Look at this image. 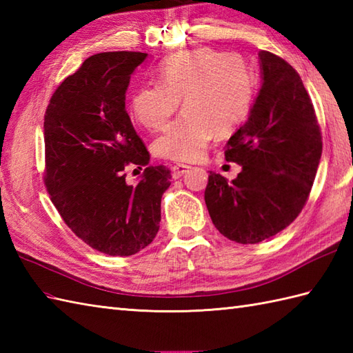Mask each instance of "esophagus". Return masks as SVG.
I'll list each match as a JSON object with an SVG mask.
<instances>
[{
  "label": "esophagus",
  "instance_id": "34e87169",
  "mask_svg": "<svg viewBox=\"0 0 353 353\" xmlns=\"http://www.w3.org/2000/svg\"><path fill=\"white\" fill-rule=\"evenodd\" d=\"M190 165H185V163H176L174 167H172V177L174 179H181L183 174L190 171Z\"/></svg>",
  "mask_w": 353,
  "mask_h": 353
}]
</instances>
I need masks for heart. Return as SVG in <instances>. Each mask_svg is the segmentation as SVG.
<instances>
[{
	"label": "heart",
	"mask_w": 353,
	"mask_h": 353,
	"mask_svg": "<svg viewBox=\"0 0 353 353\" xmlns=\"http://www.w3.org/2000/svg\"><path fill=\"white\" fill-rule=\"evenodd\" d=\"M159 85L139 86L129 110L134 123L157 132L182 100V117L154 141L162 159L190 162L203 154L214 134L236 130L249 112L253 81L241 57L214 50L172 54L156 71Z\"/></svg>",
	"instance_id": "b5f03b06"
}]
</instances>
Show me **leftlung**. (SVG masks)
<instances>
[{
    "label": "left lung",
    "instance_id": "left-lung-1",
    "mask_svg": "<svg viewBox=\"0 0 353 353\" xmlns=\"http://www.w3.org/2000/svg\"><path fill=\"white\" fill-rule=\"evenodd\" d=\"M258 57V97L224 152L241 171L232 182L209 171L205 191L214 226L239 244H258L296 220L321 157L320 127L301 76L273 52Z\"/></svg>",
    "mask_w": 353,
    "mask_h": 353
}]
</instances>
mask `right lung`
<instances>
[{"instance_id":"add662e5","label":"right lung","mask_w":353,"mask_h":353,"mask_svg":"<svg viewBox=\"0 0 353 353\" xmlns=\"http://www.w3.org/2000/svg\"><path fill=\"white\" fill-rule=\"evenodd\" d=\"M147 52L112 51L88 57L52 94L45 112V185L74 234L110 256H130L153 241L161 199L171 185L125 112V91ZM127 164L147 166L133 187Z\"/></svg>"}]
</instances>
